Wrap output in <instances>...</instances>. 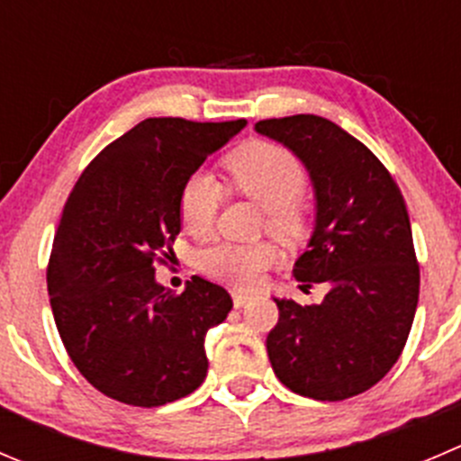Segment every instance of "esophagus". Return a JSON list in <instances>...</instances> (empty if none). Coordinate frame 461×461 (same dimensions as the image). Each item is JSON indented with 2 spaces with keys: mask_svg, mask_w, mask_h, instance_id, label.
Listing matches in <instances>:
<instances>
[{
  "mask_svg": "<svg viewBox=\"0 0 461 461\" xmlns=\"http://www.w3.org/2000/svg\"><path fill=\"white\" fill-rule=\"evenodd\" d=\"M231 297H234V306L236 308H243L245 303H248L249 299H252L248 293H234V294H231Z\"/></svg>",
  "mask_w": 461,
  "mask_h": 461,
  "instance_id": "esophagus-1",
  "label": "esophagus"
}]
</instances>
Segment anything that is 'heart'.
I'll return each mask as SVG.
<instances>
[{"label":"heart","instance_id":"obj_1","mask_svg":"<svg viewBox=\"0 0 461 461\" xmlns=\"http://www.w3.org/2000/svg\"><path fill=\"white\" fill-rule=\"evenodd\" d=\"M225 168L231 189L263 207L267 230L279 236L297 234L303 218L297 195L306 186V171L290 150L270 141H252L231 153ZM221 198V186L207 171L191 173L180 191L182 227L195 239L212 234ZM275 263L276 249L270 243H218L200 258L209 276L234 288H254Z\"/></svg>","mask_w":461,"mask_h":461}]
</instances>
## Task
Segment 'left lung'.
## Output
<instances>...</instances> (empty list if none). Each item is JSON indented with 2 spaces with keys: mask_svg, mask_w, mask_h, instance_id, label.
<instances>
[{
  "mask_svg": "<svg viewBox=\"0 0 461 461\" xmlns=\"http://www.w3.org/2000/svg\"><path fill=\"white\" fill-rule=\"evenodd\" d=\"M254 131L293 150L311 176L315 227L293 275L302 290L329 285L312 306L275 297L267 358L294 394H363L394 367L417 312L419 263L403 195L381 159L329 119H266Z\"/></svg>",
  "mask_w": 461,
  "mask_h": 461,
  "instance_id": "left-lung-1",
  "label": "left lung"
}]
</instances>
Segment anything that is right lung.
Returning a JSON list of instances; mask_svg holds the SVG:
<instances>
[{"instance_id":"add662e5","label":"right lung","mask_w":461,"mask_h":461,"mask_svg":"<svg viewBox=\"0 0 461 461\" xmlns=\"http://www.w3.org/2000/svg\"><path fill=\"white\" fill-rule=\"evenodd\" d=\"M245 119H146L92 159L67 198L47 270L71 363L98 392L137 408L182 399L207 376L204 335L231 311L203 276L180 294L155 279L180 234V191Z\"/></svg>"}]
</instances>
